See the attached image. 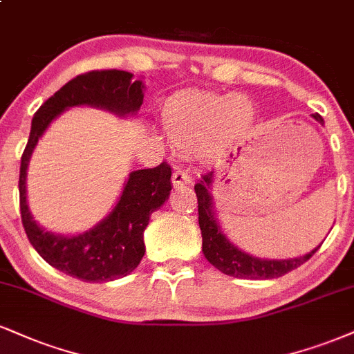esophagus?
Wrapping results in <instances>:
<instances>
[{
	"instance_id": "esophagus-1",
	"label": "esophagus",
	"mask_w": 354,
	"mask_h": 354,
	"mask_svg": "<svg viewBox=\"0 0 354 354\" xmlns=\"http://www.w3.org/2000/svg\"><path fill=\"white\" fill-rule=\"evenodd\" d=\"M191 180V174L188 171H185V169H178V171L173 173V186H176V188H180V186H185V185H189Z\"/></svg>"
}]
</instances>
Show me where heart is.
I'll list each match as a JSON object with an SVG mask.
<instances>
[{
    "instance_id": "b5f03b06",
    "label": "heart",
    "mask_w": 354,
    "mask_h": 354,
    "mask_svg": "<svg viewBox=\"0 0 354 354\" xmlns=\"http://www.w3.org/2000/svg\"><path fill=\"white\" fill-rule=\"evenodd\" d=\"M254 115L247 97L189 92L166 102L160 118L176 147L191 150L206 143L209 155H219L249 130Z\"/></svg>"
}]
</instances>
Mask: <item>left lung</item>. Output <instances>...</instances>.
<instances>
[{
    "label": "left lung",
    "instance_id": "8db88e82",
    "mask_svg": "<svg viewBox=\"0 0 354 354\" xmlns=\"http://www.w3.org/2000/svg\"><path fill=\"white\" fill-rule=\"evenodd\" d=\"M313 118L323 123L322 115L315 113ZM212 173L214 171L201 174V180L194 185V191L196 198H198V221L203 236V252L204 257L216 269L225 275L237 277V279H277V277H282L300 267L320 249L318 245L310 254L300 255L297 259H287V261H266V259H257L242 252L227 241L214 218V212H212V199L209 194V186L214 178Z\"/></svg>",
    "mask_w": 354,
    "mask_h": 354
}]
</instances>
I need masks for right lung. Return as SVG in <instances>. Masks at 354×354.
Here are the masks:
<instances>
[{
    "label": "right lung",
    "mask_w": 354,
    "mask_h": 354,
    "mask_svg": "<svg viewBox=\"0 0 354 354\" xmlns=\"http://www.w3.org/2000/svg\"><path fill=\"white\" fill-rule=\"evenodd\" d=\"M130 72L91 71L69 80L34 113L31 133L19 169L21 221L29 242L49 266L84 282H109L129 275L143 259V232L151 212L168 199L171 166L166 161L155 168L130 174L122 198L109 218L88 232L74 237L54 236L31 218L26 203V169L39 136L62 110L74 105H95L115 113H135L143 104V84L131 82Z\"/></svg>",
    "instance_id": "right-lung-1"
}]
</instances>
